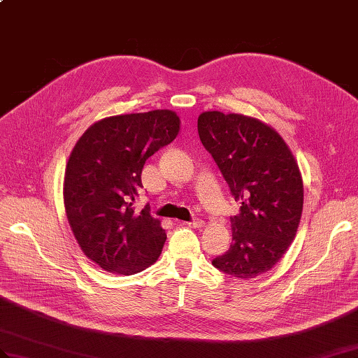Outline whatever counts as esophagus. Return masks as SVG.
Returning <instances> with one entry per match:
<instances>
[{"label":"esophagus","instance_id":"1","mask_svg":"<svg viewBox=\"0 0 358 358\" xmlns=\"http://www.w3.org/2000/svg\"><path fill=\"white\" fill-rule=\"evenodd\" d=\"M188 228H194V229H199V228H203L205 226V222L203 220H200V219H196V220H193V222H188V223H185Z\"/></svg>","mask_w":358,"mask_h":358}]
</instances>
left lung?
Here are the masks:
<instances>
[{
	"label": "left lung",
	"instance_id": "obj_1",
	"mask_svg": "<svg viewBox=\"0 0 358 358\" xmlns=\"http://www.w3.org/2000/svg\"><path fill=\"white\" fill-rule=\"evenodd\" d=\"M200 141L241 203L231 217L232 243L213 259L240 280L272 268L292 245L301 222L303 184L289 145L259 120L209 110L199 115Z\"/></svg>",
	"mask_w": 358,
	"mask_h": 358
}]
</instances>
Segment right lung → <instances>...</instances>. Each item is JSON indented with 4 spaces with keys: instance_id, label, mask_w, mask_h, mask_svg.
Wrapping results in <instances>:
<instances>
[{
    "instance_id": "1",
    "label": "right lung",
    "mask_w": 358,
    "mask_h": 358,
    "mask_svg": "<svg viewBox=\"0 0 358 358\" xmlns=\"http://www.w3.org/2000/svg\"><path fill=\"white\" fill-rule=\"evenodd\" d=\"M179 124L169 109L108 117L86 129L69 155L68 222L83 254L106 272L134 275L161 255L167 234L149 205L138 213L134 202L145 161L176 138Z\"/></svg>"
}]
</instances>
